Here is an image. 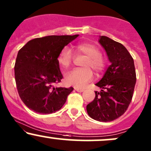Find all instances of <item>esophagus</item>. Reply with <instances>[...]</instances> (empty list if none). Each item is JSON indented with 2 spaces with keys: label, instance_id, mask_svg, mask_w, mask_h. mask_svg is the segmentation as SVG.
<instances>
[{
  "label": "esophagus",
  "instance_id": "esophagus-1",
  "mask_svg": "<svg viewBox=\"0 0 151 151\" xmlns=\"http://www.w3.org/2000/svg\"><path fill=\"white\" fill-rule=\"evenodd\" d=\"M74 90H75L76 91L79 92V93H82V92L84 91V89H81L78 88H74Z\"/></svg>",
  "mask_w": 151,
  "mask_h": 151
}]
</instances>
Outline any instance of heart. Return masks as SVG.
<instances>
[{"label": "heart", "instance_id": "1", "mask_svg": "<svg viewBox=\"0 0 151 151\" xmlns=\"http://www.w3.org/2000/svg\"><path fill=\"white\" fill-rule=\"evenodd\" d=\"M77 54L87 56L82 66L85 68L76 69L68 73L65 77V81L68 85L76 88H83L93 77V69L97 74L101 73L106 66L107 61L104 55L100 53V50L96 45L90 42H81L73 46ZM73 57L68 47H63L58 53L57 61L61 67L67 69L72 63Z\"/></svg>", "mask_w": 151, "mask_h": 151}]
</instances>
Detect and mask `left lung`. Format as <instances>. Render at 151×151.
Instances as JSON below:
<instances>
[{
    "label": "left lung",
    "mask_w": 151,
    "mask_h": 151,
    "mask_svg": "<svg viewBox=\"0 0 151 151\" xmlns=\"http://www.w3.org/2000/svg\"><path fill=\"white\" fill-rule=\"evenodd\" d=\"M99 42L106 50L111 64L96 86V97L87 105L88 115L98 122H108L123 115L129 107L136 83L134 60L127 48L106 36Z\"/></svg>",
    "instance_id": "obj_1"
}]
</instances>
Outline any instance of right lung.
<instances>
[{"mask_svg": "<svg viewBox=\"0 0 151 151\" xmlns=\"http://www.w3.org/2000/svg\"><path fill=\"white\" fill-rule=\"evenodd\" d=\"M75 35H50L29 40L19 50L14 66L17 90L23 103L39 114L55 113L62 108L73 88H55L63 75L58 53Z\"/></svg>", "mask_w": 151, "mask_h": 151, "instance_id": "obj_1", "label": "right lung"}]
</instances>
